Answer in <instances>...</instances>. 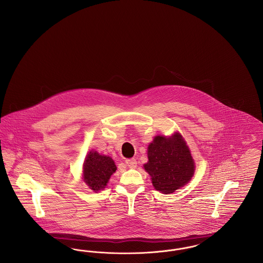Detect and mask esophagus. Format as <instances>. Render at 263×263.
<instances>
[{
  "label": "esophagus",
  "instance_id": "obj_1",
  "mask_svg": "<svg viewBox=\"0 0 263 263\" xmlns=\"http://www.w3.org/2000/svg\"><path fill=\"white\" fill-rule=\"evenodd\" d=\"M125 164L128 166L129 168H136L138 165V162L135 158H130V159H126L125 160Z\"/></svg>",
  "mask_w": 263,
  "mask_h": 263
}]
</instances>
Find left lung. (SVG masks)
<instances>
[{
  "instance_id": "8db88e82",
  "label": "left lung",
  "mask_w": 263,
  "mask_h": 263,
  "mask_svg": "<svg viewBox=\"0 0 263 263\" xmlns=\"http://www.w3.org/2000/svg\"><path fill=\"white\" fill-rule=\"evenodd\" d=\"M148 162L144 169L152 177L154 188L170 194L188 183L195 164L190 151L178 133L171 138L155 137L148 145Z\"/></svg>"
}]
</instances>
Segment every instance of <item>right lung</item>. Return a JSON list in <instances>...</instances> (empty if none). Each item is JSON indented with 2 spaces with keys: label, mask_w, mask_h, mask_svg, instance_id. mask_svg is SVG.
I'll return each mask as SVG.
<instances>
[{
  "label": "right lung",
  "mask_w": 263,
  "mask_h": 263,
  "mask_svg": "<svg viewBox=\"0 0 263 263\" xmlns=\"http://www.w3.org/2000/svg\"><path fill=\"white\" fill-rule=\"evenodd\" d=\"M117 167L110 156L90 152L83 165L84 180L95 192L104 189Z\"/></svg>",
  "instance_id": "add662e5"
}]
</instances>
